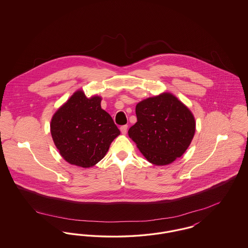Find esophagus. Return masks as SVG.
<instances>
[{
    "mask_svg": "<svg viewBox=\"0 0 248 248\" xmlns=\"http://www.w3.org/2000/svg\"><path fill=\"white\" fill-rule=\"evenodd\" d=\"M127 125H123V126H121V128H120V130H121V133L123 134V135H125L126 134V132H127Z\"/></svg>",
    "mask_w": 248,
    "mask_h": 248,
    "instance_id": "1",
    "label": "esophagus"
}]
</instances>
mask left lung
I'll use <instances>...</instances> for the list:
<instances>
[{"label": "left lung", "mask_w": 248, "mask_h": 248, "mask_svg": "<svg viewBox=\"0 0 248 248\" xmlns=\"http://www.w3.org/2000/svg\"><path fill=\"white\" fill-rule=\"evenodd\" d=\"M138 122L128 136L154 165H169L189 148L195 119L189 108L171 93L148 97L136 106Z\"/></svg>", "instance_id": "8db88e82"}]
</instances>
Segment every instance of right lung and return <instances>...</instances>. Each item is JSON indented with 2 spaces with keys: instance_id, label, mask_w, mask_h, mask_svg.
Wrapping results in <instances>:
<instances>
[{
  "instance_id": "right-lung-1",
  "label": "right lung",
  "mask_w": 248,
  "mask_h": 248,
  "mask_svg": "<svg viewBox=\"0 0 248 248\" xmlns=\"http://www.w3.org/2000/svg\"><path fill=\"white\" fill-rule=\"evenodd\" d=\"M101 96L78 90L53 115L50 131L59 154L71 165L88 168L104 158L120 135L111 116L101 108Z\"/></svg>"
}]
</instances>
